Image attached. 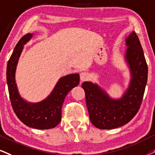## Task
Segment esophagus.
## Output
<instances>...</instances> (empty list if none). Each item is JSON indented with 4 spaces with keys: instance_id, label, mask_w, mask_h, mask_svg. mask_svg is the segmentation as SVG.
<instances>
[{
    "instance_id": "obj_1",
    "label": "esophagus",
    "mask_w": 155,
    "mask_h": 155,
    "mask_svg": "<svg viewBox=\"0 0 155 155\" xmlns=\"http://www.w3.org/2000/svg\"><path fill=\"white\" fill-rule=\"evenodd\" d=\"M80 77H81V82H84L86 81L89 79V75L87 72H81V74H80Z\"/></svg>"
}]
</instances>
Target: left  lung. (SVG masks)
Segmentation results:
<instances>
[{"label": "left lung", "mask_w": 155, "mask_h": 155, "mask_svg": "<svg viewBox=\"0 0 155 155\" xmlns=\"http://www.w3.org/2000/svg\"><path fill=\"white\" fill-rule=\"evenodd\" d=\"M125 60L131 72L129 87L121 98L114 99L97 84L84 82L90 120L100 129H112L129 123L140 108L147 82L148 68L137 35L132 31L126 39Z\"/></svg>", "instance_id": "1"}]
</instances>
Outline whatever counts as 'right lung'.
<instances>
[{
	"label": "right lung",
	"instance_id": "obj_1",
	"mask_svg": "<svg viewBox=\"0 0 155 155\" xmlns=\"http://www.w3.org/2000/svg\"><path fill=\"white\" fill-rule=\"evenodd\" d=\"M33 34L28 33L17 43L7 64L6 80L13 109L20 121L28 127L49 129L60 124L62 107L66 95L80 83L79 74H70L61 78L50 95L39 103H28L19 94L15 80L16 66L24 45Z\"/></svg>",
	"mask_w": 155,
	"mask_h": 155
}]
</instances>
